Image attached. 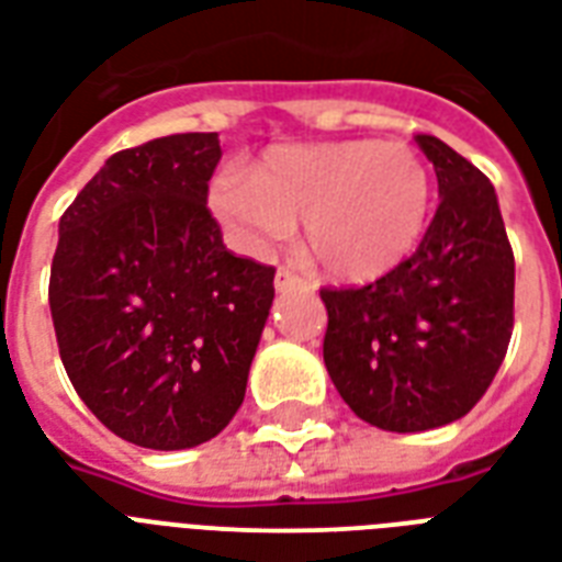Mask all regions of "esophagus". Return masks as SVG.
<instances>
[{
    "label": "esophagus",
    "mask_w": 562,
    "mask_h": 562,
    "mask_svg": "<svg viewBox=\"0 0 562 562\" xmlns=\"http://www.w3.org/2000/svg\"><path fill=\"white\" fill-rule=\"evenodd\" d=\"M294 289H306V280H303L297 271H291V268H280V271H277V291Z\"/></svg>",
    "instance_id": "esophagus-1"
}]
</instances>
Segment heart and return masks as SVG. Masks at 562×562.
Listing matches in <instances>:
<instances>
[{
    "label": "heart",
    "mask_w": 562,
    "mask_h": 562,
    "mask_svg": "<svg viewBox=\"0 0 562 562\" xmlns=\"http://www.w3.org/2000/svg\"><path fill=\"white\" fill-rule=\"evenodd\" d=\"M428 192L426 162L411 145L344 139L271 148L254 175H218L210 201L247 254H265L303 221L308 256L338 280L364 282L417 245Z\"/></svg>",
    "instance_id": "1"
}]
</instances>
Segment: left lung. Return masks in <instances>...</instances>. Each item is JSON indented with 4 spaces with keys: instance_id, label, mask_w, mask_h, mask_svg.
Wrapping results in <instances>:
<instances>
[{
    "instance_id": "obj_1",
    "label": "left lung",
    "mask_w": 562,
    "mask_h": 562,
    "mask_svg": "<svg viewBox=\"0 0 562 562\" xmlns=\"http://www.w3.org/2000/svg\"><path fill=\"white\" fill-rule=\"evenodd\" d=\"M417 145L440 192L417 250L368 285L321 289L329 379L364 423L402 435L470 414L514 333V250L496 189L437 136L417 134Z\"/></svg>"
}]
</instances>
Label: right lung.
I'll use <instances>...</instances> for the list:
<instances>
[{
	"label": "right lung",
	"mask_w": 562,
	"mask_h": 562,
	"mask_svg": "<svg viewBox=\"0 0 562 562\" xmlns=\"http://www.w3.org/2000/svg\"><path fill=\"white\" fill-rule=\"evenodd\" d=\"M218 134L110 157L60 215L48 306L66 375L127 443H206L245 400L273 265L224 247L206 206Z\"/></svg>",
	"instance_id": "1"
}]
</instances>
